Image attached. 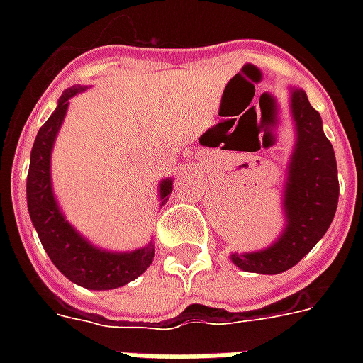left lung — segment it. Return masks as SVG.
Segmentation results:
<instances>
[{"label": "left lung", "instance_id": "8db88e82", "mask_svg": "<svg viewBox=\"0 0 363 363\" xmlns=\"http://www.w3.org/2000/svg\"><path fill=\"white\" fill-rule=\"evenodd\" d=\"M297 143L284 194L286 229L264 251L231 255L245 272L280 274L296 267L327 233L338 206V174L333 143L323 132L320 114L301 89L291 91Z\"/></svg>", "mask_w": 363, "mask_h": 363}]
</instances>
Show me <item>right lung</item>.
<instances>
[{
	"label": "right lung",
	"mask_w": 363,
	"mask_h": 363,
	"mask_svg": "<svg viewBox=\"0 0 363 363\" xmlns=\"http://www.w3.org/2000/svg\"><path fill=\"white\" fill-rule=\"evenodd\" d=\"M79 91H83V87L67 89L58 101L56 111L36 134L27 177L28 213L44 251L67 280L89 289H114L135 280L147 270L153 260V245L150 243L132 252L101 251L87 243L58 210L50 184V153L62 120L66 116L69 99ZM171 190L173 184L169 179L161 182V204H165Z\"/></svg>",
	"instance_id": "right-lung-1"
}]
</instances>
